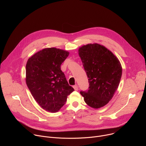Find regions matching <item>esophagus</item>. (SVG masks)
<instances>
[{
  "instance_id": "1",
  "label": "esophagus",
  "mask_w": 146,
  "mask_h": 146,
  "mask_svg": "<svg viewBox=\"0 0 146 146\" xmlns=\"http://www.w3.org/2000/svg\"><path fill=\"white\" fill-rule=\"evenodd\" d=\"M73 88H74V89L75 91H78V87L77 85H74V86H73Z\"/></svg>"
}]
</instances>
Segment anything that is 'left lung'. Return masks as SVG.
I'll list each match as a JSON object with an SVG mask.
<instances>
[{"instance_id": "obj_1", "label": "left lung", "mask_w": 146, "mask_h": 146, "mask_svg": "<svg viewBox=\"0 0 146 146\" xmlns=\"http://www.w3.org/2000/svg\"><path fill=\"white\" fill-rule=\"evenodd\" d=\"M78 54L89 82L88 90L80 94L90 107L102 108L118 88L122 76L120 62L110 51L97 43L82 46Z\"/></svg>"}]
</instances>
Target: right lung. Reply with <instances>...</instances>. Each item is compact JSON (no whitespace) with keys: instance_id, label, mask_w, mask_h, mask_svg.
I'll return each instance as SVG.
<instances>
[{"instance_id":"right-lung-1","label":"right lung","mask_w":146,"mask_h":146,"mask_svg":"<svg viewBox=\"0 0 146 146\" xmlns=\"http://www.w3.org/2000/svg\"><path fill=\"white\" fill-rule=\"evenodd\" d=\"M68 55V51L48 48L36 53L27 62V86L40 106L50 113L60 110L74 90L60 69Z\"/></svg>"}]
</instances>
